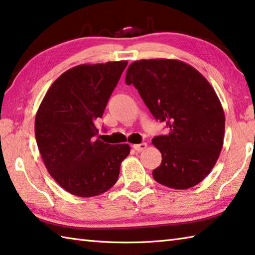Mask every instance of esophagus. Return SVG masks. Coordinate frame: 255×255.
Segmentation results:
<instances>
[{"mask_svg": "<svg viewBox=\"0 0 255 255\" xmlns=\"http://www.w3.org/2000/svg\"><path fill=\"white\" fill-rule=\"evenodd\" d=\"M132 148L136 151H142L147 148V143L146 142H141V143H137V145H132Z\"/></svg>", "mask_w": 255, "mask_h": 255, "instance_id": "esophagus-1", "label": "esophagus"}]
</instances>
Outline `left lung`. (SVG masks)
I'll list each match as a JSON object with an SVG mask.
<instances>
[{
  "instance_id": "1",
  "label": "left lung",
  "mask_w": 255,
  "mask_h": 255,
  "mask_svg": "<svg viewBox=\"0 0 255 255\" xmlns=\"http://www.w3.org/2000/svg\"><path fill=\"white\" fill-rule=\"evenodd\" d=\"M126 83L169 128L167 135L152 138L161 154L154 179L175 189L201 183L219 159L225 130L224 110L210 82L179 60L149 59L128 67Z\"/></svg>"
}]
</instances>
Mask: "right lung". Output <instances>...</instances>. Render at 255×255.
<instances>
[{
    "label": "right lung",
    "instance_id": "1",
    "mask_svg": "<svg viewBox=\"0 0 255 255\" xmlns=\"http://www.w3.org/2000/svg\"><path fill=\"white\" fill-rule=\"evenodd\" d=\"M127 63L69 69L51 85L36 112L35 139L45 167L76 196L92 197L112 188L130 152L128 143L110 145L96 138L95 126Z\"/></svg>",
    "mask_w": 255,
    "mask_h": 255
}]
</instances>
